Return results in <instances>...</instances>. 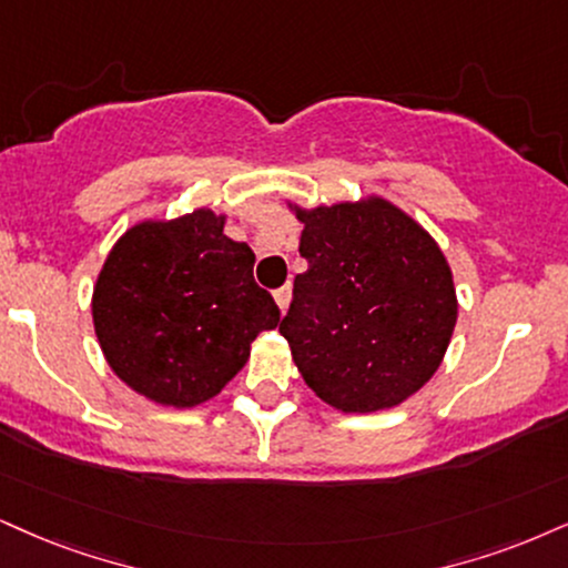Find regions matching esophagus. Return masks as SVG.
<instances>
[{
	"mask_svg": "<svg viewBox=\"0 0 568 568\" xmlns=\"http://www.w3.org/2000/svg\"><path fill=\"white\" fill-rule=\"evenodd\" d=\"M273 300H276L278 311L286 313V307H290V300H292V286H290V284H284L282 290H276V292H273Z\"/></svg>",
	"mask_w": 568,
	"mask_h": 568,
	"instance_id": "34e87169",
	"label": "esophagus"
}]
</instances>
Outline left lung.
<instances>
[{
  "mask_svg": "<svg viewBox=\"0 0 568 568\" xmlns=\"http://www.w3.org/2000/svg\"><path fill=\"white\" fill-rule=\"evenodd\" d=\"M295 297L282 326L307 387L342 413L387 410L437 374L458 297L434 236L395 202L303 207Z\"/></svg>",
  "mask_w": 568,
  "mask_h": 568,
  "instance_id": "obj_1",
  "label": "left lung"
}]
</instances>
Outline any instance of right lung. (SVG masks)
Returning <instances> with one entry per match:
<instances>
[{"instance_id":"add662e5","label":"right lung","mask_w":568,"mask_h":568,"mask_svg":"<svg viewBox=\"0 0 568 568\" xmlns=\"http://www.w3.org/2000/svg\"><path fill=\"white\" fill-rule=\"evenodd\" d=\"M226 213L197 207L144 219L104 257L91 321L104 361L125 387L158 405L207 403L278 326V307L252 278L255 252L223 234Z\"/></svg>"}]
</instances>
